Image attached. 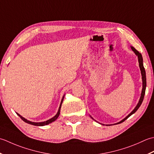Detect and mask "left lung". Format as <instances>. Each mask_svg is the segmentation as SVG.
I'll use <instances>...</instances> for the list:
<instances>
[{
    "instance_id": "8db88e82",
    "label": "left lung",
    "mask_w": 154,
    "mask_h": 154,
    "mask_svg": "<svg viewBox=\"0 0 154 154\" xmlns=\"http://www.w3.org/2000/svg\"><path fill=\"white\" fill-rule=\"evenodd\" d=\"M131 48L133 52L135 53V54H136L137 56V58H138V62H139V66L140 68V70H141V74H142V93H141V96L139 100V102L137 103V104L136 105V107L133 109L131 112H130L129 114H128L126 117L125 118H124L123 120H122L120 122H118V123H116L114 124L113 125H115V124H119L122 123V122H124L126 119H128V118H129L130 116L132 115L133 114H134L135 112H136L138 108H140V106L142 104V103L143 102V100L144 98V95H145V92H146V71H145V68L143 67V58H142V56L141 54V53H140L138 51H137V50L134 48L133 46H131ZM91 117V118L92 119V120H95L91 116H90ZM96 121V120H95ZM102 125H104V124H102ZM106 125H112V124H107Z\"/></svg>"
}]
</instances>
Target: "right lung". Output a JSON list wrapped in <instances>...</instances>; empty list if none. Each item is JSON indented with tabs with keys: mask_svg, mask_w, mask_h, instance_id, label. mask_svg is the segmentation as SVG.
<instances>
[{
	"mask_svg": "<svg viewBox=\"0 0 154 154\" xmlns=\"http://www.w3.org/2000/svg\"><path fill=\"white\" fill-rule=\"evenodd\" d=\"M64 96H63V97H62V100H61V102H60V106H59V108H58V112L57 114H56L54 117L49 119L48 120H46L45 122H31V121H29L26 120V118H24V117L22 116H20L19 114H18V113H17V114L19 116L22 120H23L24 122H26V123L27 124H31V125H36V126H43V125H48L49 124L52 123V122H54L56 119H57L59 116L60 115V108H61V106H62V102H63V100H64Z\"/></svg>",
	"mask_w": 154,
	"mask_h": 154,
	"instance_id": "1",
	"label": "right lung"
}]
</instances>
